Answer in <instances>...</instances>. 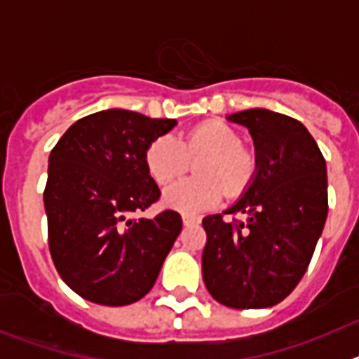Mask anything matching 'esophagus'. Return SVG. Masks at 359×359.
<instances>
[{
	"instance_id": "1",
	"label": "esophagus",
	"mask_w": 359,
	"mask_h": 359,
	"mask_svg": "<svg viewBox=\"0 0 359 359\" xmlns=\"http://www.w3.org/2000/svg\"><path fill=\"white\" fill-rule=\"evenodd\" d=\"M201 223L198 217H190V215H183V226H198Z\"/></svg>"
}]
</instances>
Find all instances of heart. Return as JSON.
I'll return each instance as SVG.
<instances>
[{"instance_id": "b5f03b06", "label": "heart", "mask_w": 359, "mask_h": 359, "mask_svg": "<svg viewBox=\"0 0 359 359\" xmlns=\"http://www.w3.org/2000/svg\"><path fill=\"white\" fill-rule=\"evenodd\" d=\"M208 154L198 165L201 180H177L165 187L161 203L185 215L212 210L221 203L224 190L237 198L246 190L255 174V158L241 147V138L223 122H203L177 140L172 135L158 136L145 151V165L151 177L167 183L180 176L189 158Z\"/></svg>"}]
</instances>
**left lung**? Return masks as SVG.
Masks as SVG:
<instances>
[{
	"label": "left lung",
	"mask_w": 359,
	"mask_h": 359,
	"mask_svg": "<svg viewBox=\"0 0 359 359\" xmlns=\"http://www.w3.org/2000/svg\"><path fill=\"white\" fill-rule=\"evenodd\" d=\"M250 131L255 174L224 214L203 226V280L208 293L233 309L282 302L306 273L327 219V167L304 123L275 111L246 109L226 116Z\"/></svg>",
	"instance_id": "left-lung-1"
}]
</instances>
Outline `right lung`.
Instances as JSON below:
<instances>
[{
  "instance_id": "obj_1",
  "label": "right lung",
  "mask_w": 359,
  "mask_h": 359,
  "mask_svg": "<svg viewBox=\"0 0 359 359\" xmlns=\"http://www.w3.org/2000/svg\"><path fill=\"white\" fill-rule=\"evenodd\" d=\"M176 123L104 109L77 120L50 152V253L62 280L90 302L128 306L145 297L182 231L177 212L133 217L160 198L145 151Z\"/></svg>"
}]
</instances>
